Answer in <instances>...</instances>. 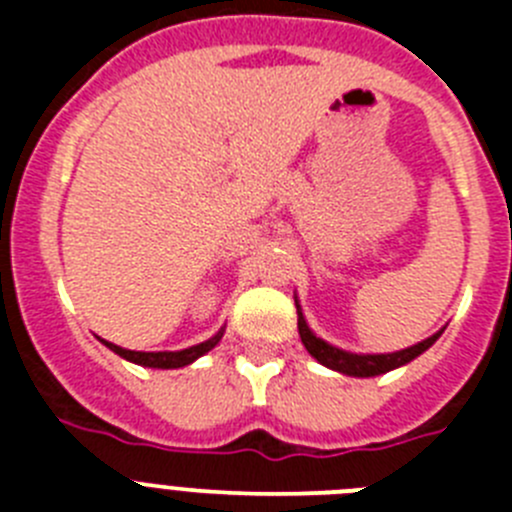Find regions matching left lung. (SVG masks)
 Segmentation results:
<instances>
[{
    "label": "left lung",
    "mask_w": 512,
    "mask_h": 512,
    "mask_svg": "<svg viewBox=\"0 0 512 512\" xmlns=\"http://www.w3.org/2000/svg\"><path fill=\"white\" fill-rule=\"evenodd\" d=\"M297 328H300V338L302 343H305V348L320 361V364L328 366V369H336V372L341 374H348V377H377V374L392 372V369H397V366L408 364V361H413L415 356L423 354L425 348H431L433 343L438 341V336H441V330H438L436 336L425 338V341L415 343V346L410 348H402V351H395V354L361 356V354H348V351H341V348L330 346V343H325L323 338L315 336V333L307 328L305 318H302L300 305H297Z\"/></svg>",
    "instance_id": "left-lung-1"
}]
</instances>
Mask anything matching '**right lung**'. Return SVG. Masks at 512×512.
Segmentation results:
<instances>
[{
  "label": "right lung",
  "mask_w": 512,
  "mask_h": 512,
  "mask_svg": "<svg viewBox=\"0 0 512 512\" xmlns=\"http://www.w3.org/2000/svg\"><path fill=\"white\" fill-rule=\"evenodd\" d=\"M220 338H223V328L217 330L215 336L205 343H197V346L184 348V351H156V354H151V351H148V354L146 351H128V348H120L110 341H104V346L112 348V351H115V354H120L122 359L133 361V364L153 366V369H179V366L192 364L194 359H200V356L207 354L210 348H215Z\"/></svg>",
  "instance_id": "obj_1"
}]
</instances>
